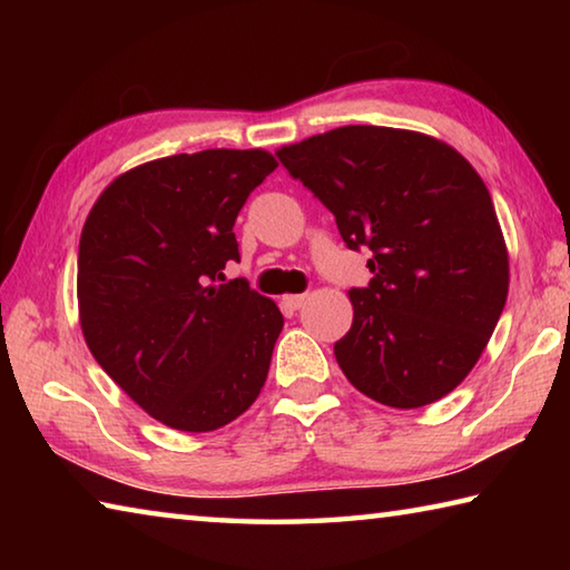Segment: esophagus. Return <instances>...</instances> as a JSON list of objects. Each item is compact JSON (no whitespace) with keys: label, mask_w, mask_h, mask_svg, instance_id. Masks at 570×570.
<instances>
[{"label":"esophagus","mask_w":570,"mask_h":570,"mask_svg":"<svg viewBox=\"0 0 570 570\" xmlns=\"http://www.w3.org/2000/svg\"><path fill=\"white\" fill-rule=\"evenodd\" d=\"M306 302L304 294H296V296H284V306L292 308V312H296V308H302Z\"/></svg>","instance_id":"34e87169"}]
</instances>
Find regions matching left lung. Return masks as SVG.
I'll return each instance as SVG.
<instances>
[{
  "instance_id": "obj_1",
  "label": "left lung",
  "mask_w": 570,
  "mask_h": 570,
  "mask_svg": "<svg viewBox=\"0 0 570 570\" xmlns=\"http://www.w3.org/2000/svg\"><path fill=\"white\" fill-rule=\"evenodd\" d=\"M332 210L346 248H370L352 330L334 356L374 402L414 410L468 377L503 314L508 250L475 168L430 135L344 125L276 153Z\"/></svg>"
}]
</instances>
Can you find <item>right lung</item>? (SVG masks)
Returning a JSON list of instances; mask_svg holds the SVG:
<instances>
[{"label": "right lung", "mask_w": 570, "mask_h": 570, "mask_svg": "<svg viewBox=\"0 0 570 570\" xmlns=\"http://www.w3.org/2000/svg\"><path fill=\"white\" fill-rule=\"evenodd\" d=\"M276 160L266 150H200L115 178L80 236L85 342L150 417L210 432L262 392L284 316L244 278L234 224Z\"/></svg>", "instance_id": "1"}]
</instances>
